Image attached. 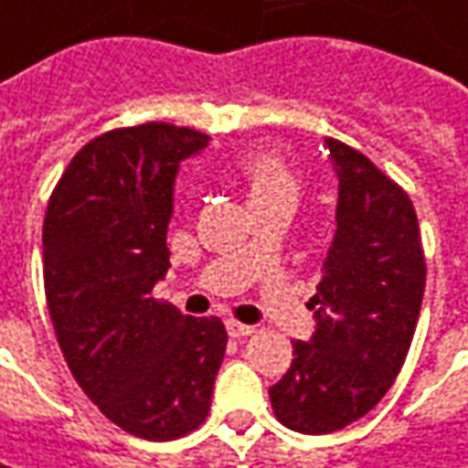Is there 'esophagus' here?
<instances>
[{
  "label": "esophagus",
  "mask_w": 468,
  "mask_h": 468,
  "mask_svg": "<svg viewBox=\"0 0 468 468\" xmlns=\"http://www.w3.org/2000/svg\"><path fill=\"white\" fill-rule=\"evenodd\" d=\"M225 328H228V334L233 339H243V336H251L254 334V325H246V323H238V320H228Z\"/></svg>",
  "instance_id": "obj_1"
}]
</instances>
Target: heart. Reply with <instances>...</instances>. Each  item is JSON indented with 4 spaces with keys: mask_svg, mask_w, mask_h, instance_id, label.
<instances>
[{
    "mask_svg": "<svg viewBox=\"0 0 468 468\" xmlns=\"http://www.w3.org/2000/svg\"><path fill=\"white\" fill-rule=\"evenodd\" d=\"M240 179L246 185V198L251 207H260L278 198H296L299 182L291 172L289 161L278 151H254L240 161Z\"/></svg>",
    "mask_w": 468,
    "mask_h": 468,
    "instance_id": "1",
    "label": "heart"
}]
</instances>
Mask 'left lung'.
<instances>
[{"instance_id": "1", "label": "left lung", "mask_w": 468, "mask_h": 468, "mask_svg": "<svg viewBox=\"0 0 468 468\" xmlns=\"http://www.w3.org/2000/svg\"><path fill=\"white\" fill-rule=\"evenodd\" d=\"M339 182L336 230L313 296L315 331L270 387L278 421L331 434L363 419L405 363L426 264L413 204L363 153L325 140Z\"/></svg>"}]
</instances>
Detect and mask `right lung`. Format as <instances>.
<instances>
[{
	"instance_id": "obj_1",
	"label": "right lung",
	"mask_w": 468,
	"mask_h": 468,
	"mask_svg": "<svg viewBox=\"0 0 468 468\" xmlns=\"http://www.w3.org/2000/svg\"><path fill=\"white\" fill-rule=\"evenodd\" d=\"M207 134L153 122L116 129L73 155L44 217V291L73 378L143 440L204 424L228 334L219 317L153 299L169 270L175 182Z\"/></svg>"
}]
</instances>
